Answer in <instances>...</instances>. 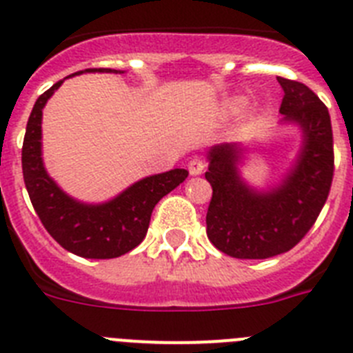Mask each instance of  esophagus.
Listing matches in <instances>:
<instances>
[{
    "label": "esophagus",
    "mask_w": 353,
    "mask_h": 353,
    "mask_svg": "<svg viewBox=\"0 0 353 353\" xmlns=\"http://www.w3.org/2000/svg\"><path fill=\"white\" fill-rule=\"evenodd\" d=\"M203 170H205V162L201 161V159H192V161L189 162V173H191L192 176L201 174Z\"/></svg>",
    "instance_id": "esophagus-1"
}]
</instances>
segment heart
I'll use <instances>...</instances> for the list:
<instances>
[{
  "instance_id": "heart-1",
  "label": "heart",
  "mask_w": 353,
  "mask_h": 353,
  "mask_svg": "<svg viewBox=\"0 0 353 353\" xmlns=\"http://www.w3.org/2000/svg\"><path fill=\"white\" fill-rule=\"evenodd\" d=\"M243 105H245V101H243V99H237L236 103H234V108H237V110H239V108H243Z\"/></svg>"
}]
</instances>
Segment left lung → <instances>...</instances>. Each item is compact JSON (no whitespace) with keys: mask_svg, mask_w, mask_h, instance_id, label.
Masks as SVG:
<instances>
[{"mask_svg":"<svg viewBox=\"0 0 353 353\" xmlns=\"http://www.w3.org/2000/svg\"><path fill=\"white\" fill-rule=\"evenodd\" d=\"M284 90L282 125H294L302 144L276 185L252 188L239 165L248 146L216 144L207 153L212 200L207 236L219 252L236 259H268L296 246L327 201L334 174V141L328 108L307 85L276 78Z\"/></svg>","mask_w":353,"mask_h":353,"instance_id":"8db88e82","label":"left lung"}]
</instances>
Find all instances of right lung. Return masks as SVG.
I'll return each instance as SVG.
<instances>
[{
  "instance_id": "right-lung-1",
  "label": "right lung",
  "mask_w": 353,
  "mask_h": 353,
  "mask_svg": "<svg viewBox=\"0 0 353 353\" xmlns=\"http://www.w3.org/2000/svg\"><path fill=\"white\" fill-rule=\"evenodd\" d=\"M82 73L121 74L125 71L85 69L74 74ZM64 80L39 96L28 117L23 141V176L26 191L44 228L62 248L85 259L121 257L141 245L157 203L168 192L179 188L189 173L188 170L176 168L144 176L103 203H85L69 196L51 179L42 161V108Z\"/></svg>"
}]
</instances>
